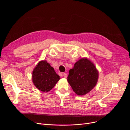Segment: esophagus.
Segmentation results:
<instances>
[{
	"instance_id": "34e87169",
	"label": "esophagus",
	"mask_w": 130,
	"mask_h": 130,
	"mask_svg": "<svg viewBox=\"0 0 130 130\" xmlns=\"http://www.w3.org/2000/svg\"><path fill=\"white\" fill-rule=\"evenodd\" d=\"M63 76L64 78H66L67 77V73H63Z\"/></svg>"
}]
</instances>
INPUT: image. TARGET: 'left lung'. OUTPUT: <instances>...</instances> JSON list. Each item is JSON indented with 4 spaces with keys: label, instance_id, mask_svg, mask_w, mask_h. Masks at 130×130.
I'll list each match as a JSON object with an SVG mask.
<instances>
[{
    "label": "left lung",
    "instance_id": "left-lung-1",
    "mask_svg": "<svg viewBox=\"0 0 130 130\" xmlns=\"http://www.w3.org/2000/svg\"><path fill=\"white\" fill-rule=\"evenodd\" d=\"M98 74L96 68L87 58H81L69 70L68 82L78 95H85L96 85Z\"/></svg>",
    "mask_w": 130,
    "mask_h": 130
}]
</instances>
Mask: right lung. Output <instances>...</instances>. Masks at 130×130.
Wrapping results in <instances>:
<instances>
[{"mask_svg":"<svg viewBox=\"0 0 130 130\" xmlns=\"http://www.w3.org/2000/svg\"><path fill=\"white\" fill-rule=\"evenodd\" d=\"M60 79V77L46 61L39 62L32 73L34 84L44 92L50 91Z\"/></svg>","mask_w":130,"mask_h":130,"instance_id":"add662e5","label":"right lung"}]
</instances>
